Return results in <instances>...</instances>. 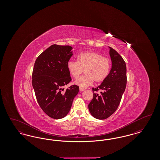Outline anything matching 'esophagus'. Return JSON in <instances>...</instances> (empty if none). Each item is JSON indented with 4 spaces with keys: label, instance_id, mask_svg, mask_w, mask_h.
<instances>
[{
    "label": "esophagus",
    "instance_id": "esophagus-1",
    "mask_svg": "<svg viewBox=\"0 0 160 160\" xmlns=\"http://www.w3.org/2000/svg\"><path fill=\"white\" fill-rule=\"evenodd\" d=\"M84 90H85V89H84V88H82V87H80V91H83Z\"/></svg>",
    "mask_w": 160,
    "mask_h": 160
}]
</instances>
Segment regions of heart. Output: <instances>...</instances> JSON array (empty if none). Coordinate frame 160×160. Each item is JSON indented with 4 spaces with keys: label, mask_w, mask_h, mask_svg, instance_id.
Returning a JSON list of instances; mask_svg holds the SVG:
<instances>
[{
    "label": "heart",
    "mask_w": 160,
    "mask_h": 160,
    "mask_svg": "<svg viewBox=\"0 0 160 160\" xmlns=\"http://www.w3.org/2000/svg\"><path fill=\"white\" fill-rule=\"evenodd\" d=\"M111 68L110 59L95 52H84L77 56V61H69L67 68L71 76L77 79L84 72V74L76 81L75 83L82 88L91 85L94 81L101 83L106 80Z\"/></svg>",
    "instance_id": "b5f03b06"
}]
</instances>
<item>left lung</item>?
<instances>
[{
  "label": "left lung",
  "mask_w": 160,
  "mask_h": 160,
  "mask_svg": "<svg viewBox=\"0 0 160 160\" xmlns=\"http://www.w3.org/2000/svg\"><path fill=\"white\" fill-rule=\"evenodd\" d=\"M109 48L112 69L106 80L97 88H92L93 97L88 105L92 115L101 120L108 118L117 110L125 90L127 80L125 61L115 50ZM98 91L100 93H98Z\"/></svg>",
  "instance_id": "obj_1"
}]
</instances>
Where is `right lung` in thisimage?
Listing matches in <instances>:
<instances>
[{"label": "right lung", "instance_id": "obj_1", "mask_svg": "<svg viewBox=\"0 0 160 160\" xmlns=\"http://www.w3.org/2000/svg\"><path fill=\"white\" fill-rule=\"evenodd\" d=\"M72 47L53 44L41 54L34 64L32 86L38 104L49 117L59 119L68 113L79 87L63 86L71 81L67 63Z\"/></svg>", "mask_w": 160, "mask_h": 160}]
</instances>
